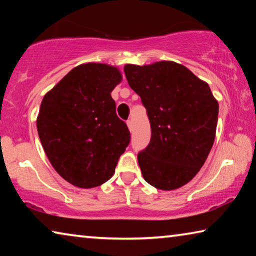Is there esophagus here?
Returning <instances> with one entry per match:
<instances>
[{
  "label": "esophagus",
  "instance_id": "34e87169",
  "mask_svg": "<svg viewBox=\"0 0 256 256\" xmlns=\"http://www.w3.org/2000/svg\"><path fill=\"white\" fill-rule=\"evenodd\" d=\"M126 124H128V130L130 131H133V123H132V120H128V122H126Z\"/></svg>",
  "mask_w": 256,
  "mask_h": 256
}]
</instances>
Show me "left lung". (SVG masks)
Segmentation results:
<instances>
[{"label": "left lung", "instance_id": "left-lung-1", "mask_svg": "<svg viewBox=\"0 0 256 256\" xmlns=\"http://www.w3.org/2000/svg\"><path fill=\"white\" fill-rule=\"evenodd\" d=\"M124 72L150 120V144L138 154L142 176L164 190L188 184L206 162L216 138L219 106L209 84L172 60L126 64Z\"/></svg>", "mask_w": 256, "mask_h": 256}]
</instances>
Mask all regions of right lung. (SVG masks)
Returning a JSON list of instances; mask_svg holds the SVG:
<instances>
[{
    "instance_id": "obj_1",
    "label": "right lung",
    "mask_w": 256,
    "mask_h": 256,
    "mask_svg": "<svg viewBox=\"0 0 256 256\" xmlns=\"http://www.w3.org/2000/svg\"><path fill=\"white\" fill-rule=\"evenodd\" d=\"M120 81L118 68L86 63L42 98L37 118L42 146L54 170L78 188L110 180L130 144L131 134L110 96Z\"/></svg>"
}]
</instances>
